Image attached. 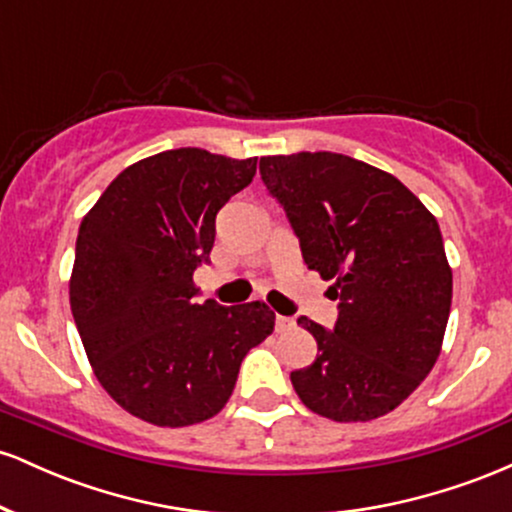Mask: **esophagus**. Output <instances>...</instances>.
I'll return each instance as SVG.
<instances>
[{"instance_id": "obj_1", "label": "esophagus", "mask_w": 512, "mask_h": 512, "mask_svg": "<svg viewBox=\"0 0 512 512\" xmlns=\"http://www.w3.org/2000/svg\"><path fill=\"white\" fill-rule=\"evenodd\" d=\"M274 327H276V332H289V330H293V327H296V320H293V317L276 315Z\"/></svg>"}]
</instances>
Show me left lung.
Here are the masks:
<instances>
[{"label":"left lung","instance_id":"left-lung-1","mask_svg":"<svg viewBox=\"0 0 512 512\" xmlns=\"http://www.w3.org/2000/svg\"><path fill=\"white\" fill-rule=\"evenodd\" d=\"M260 175L339 301L332 330L298 317L317 358L293 370V390L332 421L378 419L421 385L443 344L452 272L436 216L395 175L332 151L264 156Z\"/></svg>","mask_w":512,"mask_h":512}]
</instances>
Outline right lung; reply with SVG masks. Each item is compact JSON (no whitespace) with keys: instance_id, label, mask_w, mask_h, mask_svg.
<instances>
[{"instance_id":"1","label":"right lung","mask_w":512,"mask_h":512,"mask_svg":"<svg viewBox=\"0 0 512 512\" xmlns=\"http://www.w3.org/2000/svg\"><path fill=\"white\" fill-rule=\"evenodd\" d=\"M257 158L173 149L122 170L76 238L69 303L98 383L154 426L219 414L240 363L274 330L267 305L197 303L216 214L255 178Z\"/></svg>"}]
</instances>
